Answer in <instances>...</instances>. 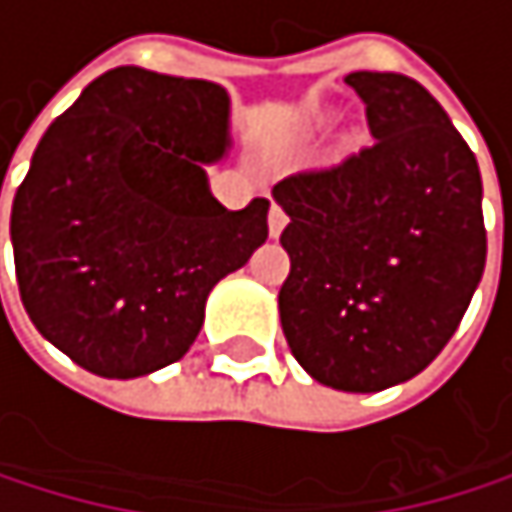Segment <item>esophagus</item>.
Wrapping results in <instances>:
<instances>
[{
    "mask_svg": "<svg viewBox=\"0 0 512 512\" xmlns=\"http://www.w3.org/2000/svg\"><path fill=\"white\" fill-rule=\"evenodd\" d=\"M267 224H270V236H279L288 224V214L282 211V205H270V214H267Z\"/></svg>",
    "mask_w": 512,
    "mask_h": 512,
    "instance_id": "1",
    "label": "esophagus"
}]
</instances>
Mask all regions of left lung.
<instances>
[{
  "mask_svg": "<svg viewBox=\"0 0 512 512\" xmlns=\"http://www.w3.org/2000/svg\"><path fill=\"white\" fill-rule=\"evenodd\" d=\"M375 141L288 174L285 341L334 390L378 393L424 371L458 331L485 270L482 178L436 97L399 73L344 79Z\"/></svg>",
  "mask_w": 512,
  "mask_h": 512,
  "instance_id": "left-lung-1",
  "label": "left lung"
}]
</instances>
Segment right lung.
Masks as SVG:
<instances>
[{
  "mask_svg": "<svg viewBox=\"0 0 512 512\" xmlns=\"http://www.w3.org/2000/svg\"><path fill=\"white\" fill-rule=\"evenodd\" d=\"M227 110L218 82L116 67L42 134L11 205L17 288L42 338L91 375L178 362L208 291L267 239V199L227 211L205 184Z\"/></svg>",
  "mask_w": 512,
  "mask_h": 512,
  "instance_id": "right-lung-1",
  "label": "right lung"
}]
</instances>
